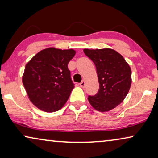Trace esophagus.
<instances>
[{"mask_svg":"<svg viewBox=\"0 0 158 158\" xmlns=\"http://www.w3.org/2000/svg\"><path fill=\"white\" fill-rule=\"evenodd\" d=\"M80 85H81V87H82V88H85V81H82L81 83H80Z\"/></svg>","mask_w":158,"mask_h":158,"instance_id":"obj_1","label":"esophagus"}]
</instances>
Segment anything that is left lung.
Returning a JSON list of instances; mask_svg holds the SVG:
<instances>
[{
	"label": "left lung",
	"instance_id": "left-lung-1",
	"mask_svg": "<svg viewBox=\"0 0 158 158\" xmlns=\"http://www.w3.org/2000/svg\"><path fill=\"white\" fill-rule=\"evenodd\" d=\"M83 52L94 62L99 82L98 93L88 96V101L97 111H110L119 105L128 94L131 83L130 67L114 49H85Z\"/></svg>",
	"mask_w": 158,
	"mask_h": 158
}]
</instances>
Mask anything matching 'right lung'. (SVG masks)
<instances>
[{"label":"right lung","instance_id":"right-lung-1","mask_svg":"<svg viewBox=\"0 0 158 158\" xmlns=\"http://www.w3.org/2000/svg\"><path fill=\"white\" fill-rule=\"evenodd\" d=\"M75 55L73 49L47 48L26 64L23 84L30 101L38 109L55 112L67 102L74 88L68 63Z\"/></svg>","mask_w":158,"mask_h":158}]
</instances>
